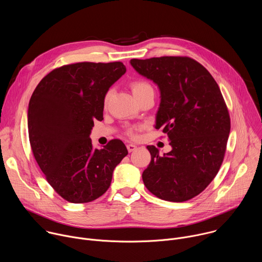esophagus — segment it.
<instances>
[{
	"instance_id": "esophagus-1",
	"label": "esophagus",
	"mask_w": 262,
	"mask_h": 262,
	"mask_svg": "<svg viewBox=\"0 0 262 262\" xmlns=\"http://www.w3.org/2000/svg\"><path fill=\"white\" fill-rule=\"evenodd\" d=\"M126 148H127L128 152H133V151H135V150L137 149V146L134 145V144H127V145H126Z\"/></svg>"
}]
</instances>
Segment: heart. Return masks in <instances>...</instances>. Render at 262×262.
<instances>
[{
	"label": "heart",
	"instance_id": "obj_1",
	"mask_svg": "<svg viewBox=\"0 0 262 262\" xmlns=\"http://www.w3.org/2000/svg\"><path fill=\"white\" fill-rule=\"evenodd\" d=\"M130 86H132V90H133L135 96L140 95V94H142V93H145V92H147V91L153 90L152 86H151L147 81H144V80H136V81H133V82L130 83ZM112 94H113V90H112V89H110V90L106 93V95H105V97H104V104H105V105H107V104L109 103V101H110V99H111V97H112ZM126 134H127L129 137H132V138H135V137H136V130H135V128H128V129L126 130Z\"/></svg>",
	"mask_w": 262,
	"mask_h": 262
}]
</instances>
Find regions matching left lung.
Segmentation results:
<instances>
[{"label":"left lung","instance_id":"1","mask_svg":"<svg viewBox=\"0 0 262 262\" xmlns=\"http://www.w3.org/2000/svg\"><path fill=\"white\" fill-rule=\"evenodd\" d=\"M132 66L155 82L161 95L156 129L166 134L171 151L159 155L147 146L151 161L143 182L158 199L182 203L204 191L223 162L230 117L209 71L188 56L133 58Z\"/></svg>","mask_w":262,"mask_h":262}]
</instances>
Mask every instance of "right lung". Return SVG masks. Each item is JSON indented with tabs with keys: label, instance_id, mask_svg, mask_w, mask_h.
Returning <instances> with one entry per match:
<instances>
[{
	"label": "right lung",
	"instance_id": "1",
	"mask_svg": "<svg viewBox=\"0 0 262 262\" xmlns=\"http://www.w3.org/2000/svg\"><path fill=\"white\" fill-rule=\"evenodd\" d=\"M126 69L121 61H82L55 68L34 91L28 112L34 157L54 191L73 204L93 202L110 187L127 155L122 141L94 149V120H103L104 97Z\"/></svg>",
	"mask_w": 262,
	"mask_h": 262
}]
</instances>
